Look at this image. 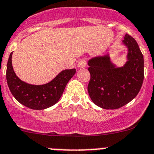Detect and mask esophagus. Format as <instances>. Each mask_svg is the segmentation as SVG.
Wrapping results in <instances>:
<instances>
[{
  "instance_id": "34e87169",
  "label": "esophagus",
  "mask_w": 154,
  "mask_h": 154,
  "mask_svg": "<svg viewBox=\"0 0 154 154\" xmlns=\"http://www.w3.org/2000/svg\"><path fill=\"white\" fill-rule=\"evenodd\" d=\"M85 66H86V61L85 59H82L78 62V67L80 68V69L85 68Z\"/></svg>"
}]
</instances>
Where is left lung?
<instances>
[{
	"mask_svg": "<svg viewBox=\"0 0 154 154\" xmlns=\"http://www.w3.org/2000/svg\"><path fill=\"white\" fill-rule=\"evenodd\" d=\"M123 43L128 48L127 62L123 67L112 64L109 55L88 62L89 95L95 104L106 109H119L132 101L143 82V56L137 42L126 34Z\"/></svg>",
	"mask_w": 154,
	"mask_h": 154,
	"instance_id": "8db88e82",
	"label": "left lung"
}]
</instances>
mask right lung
Here are the masks:
<instances>
[{
  "instance_id": "add662e5",
  "label": "right lung",
  "mask_w": 154,
  "mask_h": 154,
  "mask_svg": "<svg viewBox=\"0 0 154 154\" xmlns=\"http://www.w3.org/2000/svg\"><path fill=\"white\" fill-rule=\"evenodd\" d=\"M12 53L7 64L6 78L14 97L24 106L32 109H45L55 105L62 96L69 80L75 74L76 69L62 71L54 79L45 85H31L21 81L16 75L12 66Z\"/></svg>"
}]
</instances>
